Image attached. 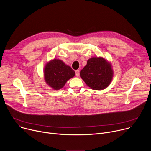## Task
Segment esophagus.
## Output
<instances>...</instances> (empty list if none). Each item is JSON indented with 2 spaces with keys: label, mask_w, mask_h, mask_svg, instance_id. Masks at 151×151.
<instances>
[{
  "label": "esophagus",
  "mask_w": 151,
  "mask_h": 151,
  "mask_svg": "<svg viewBox=\"0 0 151 151\" xmlns=\"http://www.w3.org/2000/svg\"><path fill=\"white\" fill-rule=\"evenodd\" d=\"M75 73H76V76H79V70H76V71H75Z\"/></svg>",
  "instance_id": "1"
}]
</instances>
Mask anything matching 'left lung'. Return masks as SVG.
<instances>
[{
    "mask_svg": "<svg viewBox=\"0 0 151 151\" xmlns=\"http://www.w3.org/2000/svg\"><path fill=\"white\" fill-rule=\"evenodd\" d=\"M80 76L90 88L103 90L108 87L113 79L112 64L102 57H92L81 70Z\"/></svg>",
    "mask_w": 151,
    "mask_h": 151,
    "instance_id": "obj_1",
    "label": "left lung"
}]
</instances>
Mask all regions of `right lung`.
Listing matches in <instances>:
<instances>
[{"mask_svg":"<svg viewBox=\"0 0 151 151\" xmlns=\"http://www.w3.org/2000/svg\"><path fill=\"white\" fill-rule=\"evenodd\" d=\"M75 75V71L60 59L50 60L46 63L44 69L46 83L55 90L61 89L67 81Z\"/></svg>","mask_w":151,"mask_h":151,"instance_id":"obj_1","label":"right lung"}]
</instances>
